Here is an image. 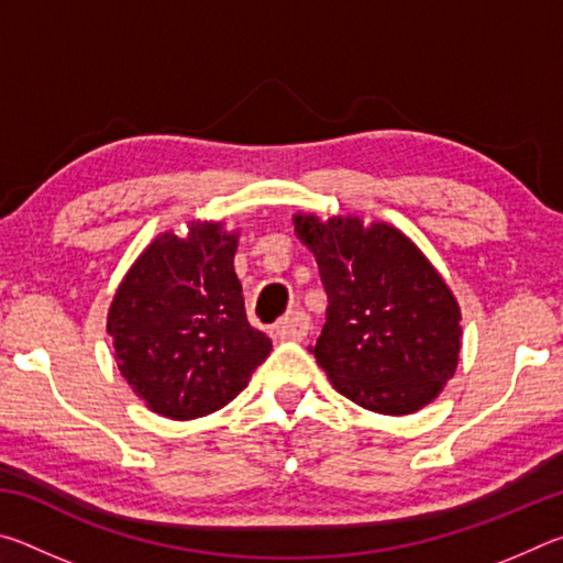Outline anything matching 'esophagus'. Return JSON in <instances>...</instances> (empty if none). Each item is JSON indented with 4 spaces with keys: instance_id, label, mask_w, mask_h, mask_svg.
<instances>
[{
    "instance_id": "34e87169",
    "label": "esophagus",
    "mask_w": 563,
    "mask_h": 563,
    "mask_svg": "<svg viewBox=\"0 0 563 563\" xmlns=\"http://www.w3.org/2000/svg\"><path fill=\"white\" fill-rule=\"evenodd\" d=\"M308 328H310L308 316H305L302 310H295V312H290V316H285L275 322L273 330L280 340H300L308 335Z\"/></svg>"
}]
</instances>
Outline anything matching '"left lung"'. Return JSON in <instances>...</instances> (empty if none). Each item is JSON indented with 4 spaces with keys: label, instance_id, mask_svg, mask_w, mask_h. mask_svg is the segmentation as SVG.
I'll use <instances>...</instances> for the list:
<instances>
[{
    "label": "left lung",
    "instance_id": "8db88e82",
    "mask_svg": "<svg viewBox=\"0 0 563 563\" xmlns=\"http://www.w3.org/2000/svg\"><path fill=\"white\" fill-rule=\"evenodd\" d=\"M328 295L310 352L340 395L383 415H409L440 395L460 355V305L415 243L360 218L295 216Z\"/></svg>",
    "mask_w": 563,
    "mask_h": 563
}]
</instances>
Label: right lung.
<instances>
[{"label": "right lung", "mask_w": 563, "mask_h": 563, "mask_svg": "<svg viewBox=\"0 0 563 563\" xmlns=\"http://www.w3.org/2000/svg\"><path fill=\"white\" fill-rule=\"evenodd\" d=\"M238 238L218 223L164 233L123 278L109 310L121 375L154 412L194 419L241 393L271 340L245 318Z\"/></svg>", "instance_id": "1"}]
</instances>
